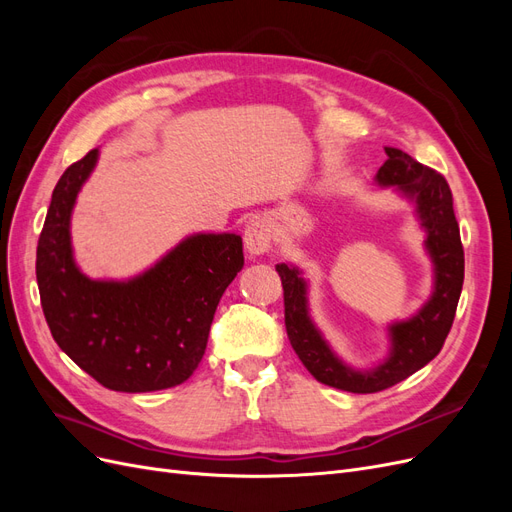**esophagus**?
Here are the masks:
<instances>
[{
    "label": "esophagus",
    "instance_id": "esophagus-1",
    "mask_svg": "<svg viewBox=\"0 0 512 512\" xmlns=\"http://www.w3.org/2000/svg\"><path fill=\"white\" fill-rule=\"evenodd\" d=\"M243 239H245L247 252L254 254V256H260V254L269 252L271 239H273L269 222L267 220H260V218L250 222V224H247V228H245Z\"/></svg>",
    "mask_w": 512,
    "mask_h": 512
}]
</instances>
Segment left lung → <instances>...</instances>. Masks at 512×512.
<instances>
[{
  "instance_id": "left-lung-1",
  "label": "left lung",
  "mask_w": 512,
  "mask_h": 512,
  "mask_svg": "<svg viewBox=\"0 0 512 512\" xmlns=\"http://www.w3.org/2000/svg\"><path fill=\"white\" fill-rule=\"evenodd\" d=\"M386 160L378 170L380 185H397V190L416 200L418 218L427 230V250L436 265V290L414 318L397 322L389 329L391 356L374 371L346 367L324 342L309 320L305 282L299 269L277 265L284 288V322L290 346L299 354L318 382L350 393H376L406 380L436 356L453 327L463 286V245L453 209V194L444 175L406 151L386 147Z\"/></svg>"
}]
</instances>
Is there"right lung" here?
<instances>
[{
  "label": "right lung",
  "instance_id": "1",
  "mask_svg": "<svg viewBox=\"0 0 512 512\" xmlns=\"http://www.w3.org/2000/svg\"><path fill=\"white\" fill-rule=\"evenodd\" d=\"M98 149L59 177L38 239L36 280L57 346L102 386L170 389L203 359L224 290L243 267L237 235H194L130 282H94L74 265L70 213Z\"/></svg>",
  "mask_w": 512,
  "mask_h": 512
}]
</instances>
